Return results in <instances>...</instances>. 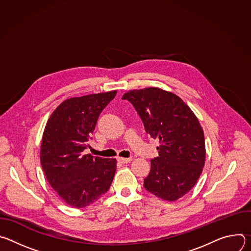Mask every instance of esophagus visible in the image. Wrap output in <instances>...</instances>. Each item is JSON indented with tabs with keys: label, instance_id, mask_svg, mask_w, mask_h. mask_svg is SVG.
<instances>
[{
	"label": "esophagus",
	"instance_id": "esophagus-1",
	"mask_svg": "<svg viewBox=\"0 0 251 251\" xmlns=\"http://www.w3.org/2000/svg\"><path fill=\"white\" fill-rule=\"evenodd\" d=\"M117 160L122 164H126V163H130L132 161V158H121V157H119Z\"/></svg>",
	"mask_w": 251,
	"mask_h": 251
}]
</instances>
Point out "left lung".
Segmentation results:
<instances>
[{"label": "left lung", "mask_w": 251, "mask_h": 251, "mask_svg": "<svg viewBox=\"0 0 251 251\" xmlns=\"http://www.w3.org/2000/svg\"><path fill=\"white\" fill-rule=\"evenodd\" d=\"M122 99L134 106L146 133L160 142L144 188L165 201L182 198L196 185L205 160L198 118L180 97L160 88L131 90Z\"/></svg>", "instance_id": "1"}]
</instances>
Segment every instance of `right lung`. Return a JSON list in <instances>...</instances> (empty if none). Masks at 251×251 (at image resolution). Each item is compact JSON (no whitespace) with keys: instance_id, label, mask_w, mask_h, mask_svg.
I'll return each instance as SVG.
<instances>
[{"instance_id":"obj_1","label":"right lung","mask_w":251,"mask_h":251,"mask_svg":"<svg viewBox=\"0 0 251 251\" xmlns=\"http://www.w3.org/2000/svg\"><path fill=\"white\" fill-rule=\"evenodd\" d=\"M117 91L74 97L50 115L43 135L41 164L51 188L69 205L85 207L109 190L116 160L83 155L102 110Z\"/></svg>"}]
</instances>
